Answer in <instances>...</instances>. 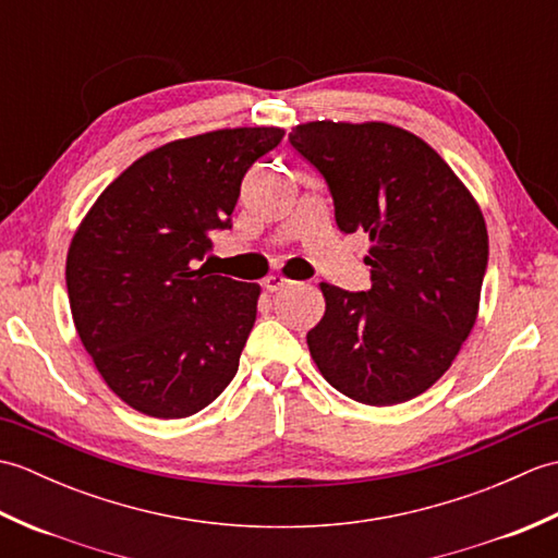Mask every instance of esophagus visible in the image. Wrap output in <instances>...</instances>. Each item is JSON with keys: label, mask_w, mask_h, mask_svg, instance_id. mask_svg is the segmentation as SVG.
<instances>
[{"label": "esophagus", "mask_w": 558, "mask_h": 558, "mask_svg": "<svg viewBox=\"0 0 558 558\" xmlns=\"http://www.w3.org/2000/svg\"><path fill=\"white\" fill-rule=\"evenodd\" d=\"M290 282H292L290 278L280 276V272H272V276H268V278L264 280V288H266L268 292H278V290H282V288H288Z\"/></svg>", "instance_id": "1"}]
</instances>
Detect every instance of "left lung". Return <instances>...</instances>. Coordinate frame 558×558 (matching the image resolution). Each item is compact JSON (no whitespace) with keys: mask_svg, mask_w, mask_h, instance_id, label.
<instances>
[{"mask_svg":"<svg viewBox=\"0 0 558 558\" xmlns=\"http://www.w3.org/2000/svg\"><path fill=\"white\" fill-rule=\"evenodd\" d=\"M290 144L326 177L342 232L369 234L372 290L322 282L310 333L326 381L364 405L424 393L453 364L477 322L487 222L438 153L388 122H306Z\"/></svg>","mask_w":558,"mask_h":558,"instance_id":"left-lung-1","label":"left lung"}]
</instances>
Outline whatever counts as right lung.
I'll list each match as a JSON object with an SVG mask.
<instances>
[{"instance_id":"1","label":"right lung","mask_w":558,"mask_h":558,"mask_svg":"<svg viewBox=\"0 0 558 558\" xmlns=\"http://www.w3.org/2000/svg\"><path fill=\"white\" fill-rule=\"evenodd\" d=\"M282 136L236 126L170 141L108 184L71 236L76 333L129 408L182 420L234 378L260 286L194 264L210 252L208 234L230 228L246 170Z\"/></svg>"}]
</instances>
